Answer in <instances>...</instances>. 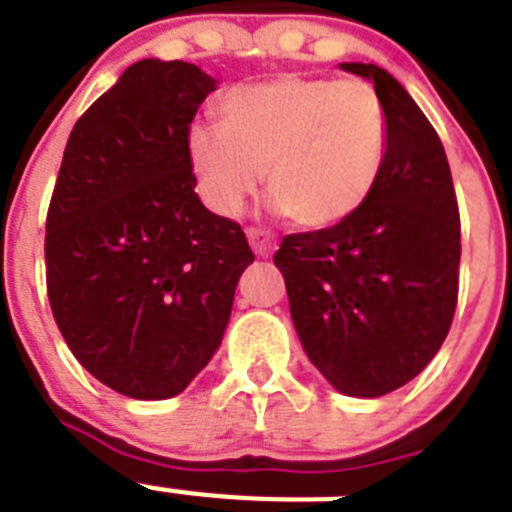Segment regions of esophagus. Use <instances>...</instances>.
<instances>
[{
  "mask_svg": "<svg viewBox=\"0 0 512 512\" xmlns=\"http://www.w3.org/2000/svg\"><path fill=\"white\" fill-rule=\"evenodd\" d=\"M248 243H251L253 253H256V256H261V259H269V256L274 253V248H277V240H274L269 232L253 230V227L248 230Z\"/></svg>",
  "mask_w": 512,
  "mask_h": 512,
  "instance_id": "esophagus-1",
  "label": "esophagus"
}]
</instances>
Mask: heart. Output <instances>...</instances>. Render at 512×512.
Segmentation results:
<instances>
[{
    "label": "heart",
    "instance_id": "obj_1",
    "mask_svg": "<svg viewBox=\"0 0 512 512\" xmlns=\"http://www.w3.org/2000/svg\"><path fill=\"white\" fill-rule=\"evenodd\" d=\"M222 122L185 133L198 193L219 217H238L266 172L269 214L327 230L361 209L387 154V114L361 80L282 75L240 86Z\"/></svg>",
    "mask_w": 512,
    "mask_h": 512
}]
</instances>
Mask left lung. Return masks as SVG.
Wrapping results in <instances>:
<instances>
[{
    "label": "left lung",
    "mask_w": 512,
    "mask_h": 512,
    "mask_svg": "<svg viewBox=\"0 0 512 512\" xmlns=\"http://www.w3.org/2000/svg\"><path fill=\"white\" fill-rule=\"evenodd\" d=\"M374 83L387 154L350 219L287 235L274 264L308 361L337 392L382 398L437 356L458 303L460 219L437 130L379 65L342 62Z\"/></svg>",
    "instance_id": "1"
}]
</instances>
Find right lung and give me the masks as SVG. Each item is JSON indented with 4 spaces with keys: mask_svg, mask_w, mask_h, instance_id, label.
I'll return each mask as SVG.
<instances>
[{
    "mask_svg": "<svg viewBox=\"0 0 512 512\" xmlns=\"http://www.w3.org/2000/svg\"><path fill=\"white\" fill-rule=\"evenodd\" d=\"M217 78L141 59L67 138L46 217V287L80 366L109 390L167 400L217 353L253 253L196 193L185 133Z\"/></svg>",
    "mask_w": 512,
    "mask_h": 512,
    "instance_id": "add662e5",
    "label": "right lung"
}]
</instances>
